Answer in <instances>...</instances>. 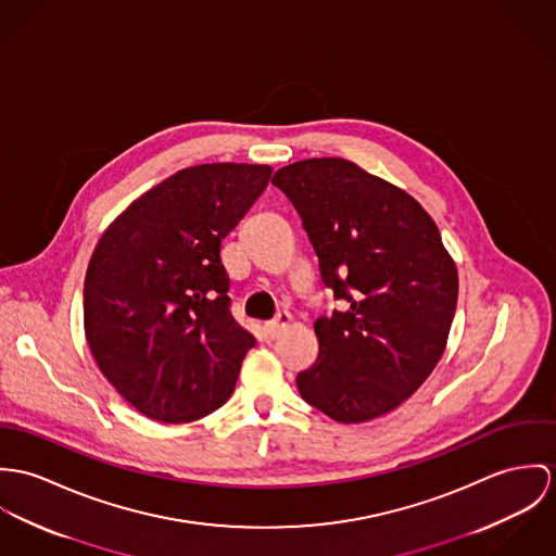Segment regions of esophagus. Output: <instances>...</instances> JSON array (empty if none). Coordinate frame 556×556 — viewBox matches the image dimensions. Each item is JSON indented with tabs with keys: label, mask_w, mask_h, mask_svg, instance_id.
Wrapping results in <instances>:
<instances>
[{
	"label": "esophagus",
	"mask_w": 556,
	"mask_h": 556,
	"mask_svg": "<svg viewBox=\"0 0 556 556\" xmlns=\"http://www.w3.org/2000/svg\"><path fill=\"white\" fill-rule=\"evenodd\" d=\"M292 321V315L288 311H279L270 321L264 324V332L268 339H275L281 334V330Z\"/></svg>",
	"instance_id": "34e87169"
}]
</instances>
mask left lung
Listing matches in <instances>:
<instances>
[{
	"label": "left lung",
	"mask_w": 556,
	"mask_h": 556,
	"mask_svg": "<svg viewBox=\"0 0 556 556\" xmlns=\"http://www.w3.org/2000/svg\"><path fill=\"white\" fill-rule=\"evenodd\" d=\"M303 219L334 301L315 321L319 354L296 375L301 396L337 422L396 409L439 363L458 275L429 213L354 162L315 157L275 173Z\"/></svg>",
	"instance_id": "obj_1"
}]
</instances>
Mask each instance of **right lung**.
I'll return each mask as SVG.
<instances>
[{
    "label": "right lung",
    "instance_id": "right-lung-1",
    "mask_svg": "<svg viewBox=\"0 0 556 556\" xmlns=\"http://www.w3.org/2000/svg\"><path fill=\"white\" fill-rule=\"evenodd\" d=\"M268 166L202 164L149 189L111 224L85 277V334L106 379L157 422H191L232 394L255 337L230 311L222 241Z\"/></svg>",
    "mask_w": 556,
    "mask_h": 556
}]
</instances>
